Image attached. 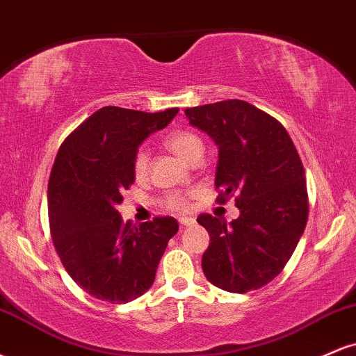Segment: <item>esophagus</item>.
I'll list each match as a JSON object with an SVG mask.
<instances>
[{"mask_svg": "<svg viewBox=\"0 0 356 356\" xmlns=\"http://www.w3.org/2000/svg\"><path fill=\"white\" fill-rule=\"evenodd\" d=\"M179 224H181V226H184V227L194 226L195 219L194 218H181V219H179Z\"/></svg>", "mask_w": 356, "mask_h": 356, "instance_id": "esophagus-1", "label": "esophagus"}]
</instances>
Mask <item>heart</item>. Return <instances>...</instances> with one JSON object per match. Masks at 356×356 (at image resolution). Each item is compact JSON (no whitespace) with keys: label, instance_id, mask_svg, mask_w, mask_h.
<instances>
[{"label":"heart","instance_id":"heart-1","mask_svg":"<svg viewBox=\"0 0 356 356\" xmlns=\"http://www.w3.org/2000/svg\"><path fill=\"white\" fill-rule=\"evenodd\" d=\"M165 145L177 154L179 157L184 159L189 164H194L195 161H201L204 154V144L201 137L189 130H174L165 137ZM134 174L137 179H144L149 174V152L144 147L136 152L134 157ZM167 206L174 211H186L187 209V197L182 194H172L167 197Z\"/></svg>","mask_w":356,"mask_h":356}]
</instances>
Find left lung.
Listing matches in <instances>:
<instances>
[{
  "instance_id": "1",
  "label": "left lung",
  "mask_w": 356,
  "mask_h": 356,
  "mask_svg": "<svg viewBox=\"0 0 356 356\" xmlns=\"http://www.w3.org/2000/svg\"><path fill=\"white\" fill-rule=\"evenodd\" d=\"M189 124L218 145L219 202L236 195L239 218L201 214L209 232L202 254L207 281L229 293H248L283 271L308 220L305 169L291 137L276 118L244 100L186 108Z\"/></svg>"
}]
</instances>
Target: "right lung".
<instances>
[{
    "label": "right lung",
    "instance_id": "right-lung-1",
    "mask_svg": "<svg viewBox=\"0 0 356 356\" xmlns=\"http://www.w3.org/2000/svg\"><path fill=\"white\" fill-rule=\"evenodd\" d=\"M177 112L104 107L76 127L56 154L48 182L53 244L72 280L97 300L117 305L144 295L179 231L174 218L134 226L117 211L122 192L136 182L138 145Z\"/></svg>",
    "mask_w": 356,
    "mask_h": 356
}]
</instances>
